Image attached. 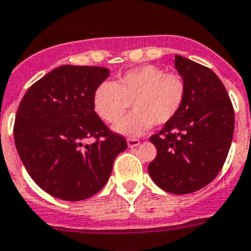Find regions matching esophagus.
Masks as SVG:
<instances>
[{
    "label": "esophagus",
    "instance_id": "obj_1",
    "mask_svg": "<svg viewBox=\"0 0 251 251\" xmlns=\"http://www.w3.org/2000/svg\"><path fill=\"white\" fill-rule=\"evenodd\" d=\"M127 144H128V147H129V148H135V147H138L139 144H141V142H139V139H134V138H128Z\"/></svg>",
    "mask_w": 251,
    "mask_h": 251
}]
</instances>
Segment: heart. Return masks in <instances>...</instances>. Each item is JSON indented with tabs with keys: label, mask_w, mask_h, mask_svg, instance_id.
Returning a JSON list of instances; mask_svg holds the SVG:
<instances>
[{
	"label": "heart",
	"mask_w": 251,
	"mask_h": 251,
	"mask_svg": "<svg viewBox=\"0 0 251 251\" xmlns=\"http://www.w3.org/2000/svg\"><path fill=\"white\" fill-rule=\"evenodd\" d=\"M185 98V83L176 73L151 64L133 68L112 83L103 82L93 93L96 113L107 123H116L132 103L135 112L113 127L117 133L137 137L155 124L171 122Z\"/></svg>",
	"instance_id": "1"
}]
</instances>
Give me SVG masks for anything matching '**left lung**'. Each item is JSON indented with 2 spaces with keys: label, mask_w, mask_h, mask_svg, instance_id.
<instances>
[{
  "label": "left lung",
  "mask_w": 251,
  "mask_h": 251,
  "mask_svg": "<svg viewBox=\"0 0 251 251\" xmlns=\"http://www.w3.org/2000/svg\"><path fill=\"white\" fill-rule=\"evenodd\" d=\"M185 83L180 110L149 138L157 157L148 165L151 180L173 194H189L214 180L234 134V109L224 84L208 67L176 54Z\"/></svg>",
  "instance_id": "left-lung-1"
}]
</instances>
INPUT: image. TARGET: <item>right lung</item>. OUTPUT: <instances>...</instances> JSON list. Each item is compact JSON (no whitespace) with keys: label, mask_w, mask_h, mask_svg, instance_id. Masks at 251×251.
Masks as SVG:
<instances>
[{"label":"right lung","mask_w":251,"mask_h":251,"mask_svg":"<svg viewBox=\"0 0 251 251\" xmlns=\"http://www.w3.org/2000/svg\"><path fill=\"white\" fill-rule=\"evenodd\" d=\"M109 70L61 66L29 87L18 105L15 143L34 183L62 201H84L109 179L127 142L94 112L93 93ZM89 137L96 141L84 145Z\"/></svg>","instance_id":"add662e5"}]
</instances>
